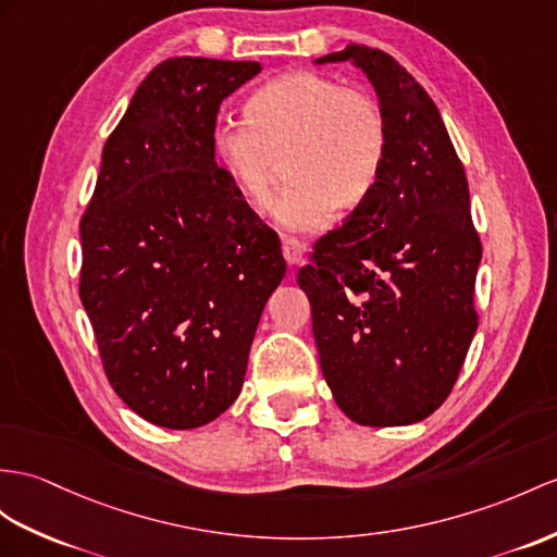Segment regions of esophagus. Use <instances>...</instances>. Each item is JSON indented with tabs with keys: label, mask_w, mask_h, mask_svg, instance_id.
<instances>
[{
	"label": "esophagus",
	"mask_w": 557,
	"mask_h": 557,
	"mask_svg": "<svg viewBox=\"0 0 557 557\" xmlns=\"http://www.w3.org/2000/svg\"><path fill=\"white\" fill-rule=\"evenodd\" d=\"M283 257L290 267L302 264L305 260V243H300L297 238H283Z\"/></svg>",
	"instance_id": "esophagus-1"
}]
</instances>
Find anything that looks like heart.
Returning a JSON list of instances; mask_svg holds the SVG:
<instances>
[{
  "label": "heart",
  "mask_w": 557,
  "mask_h": 557,
  "mask_svg": "<svg viewBox=\"0 0 557 557\" xmlns=\"http://www.w3.org/2000/svg\"><path fill=\"white\" fill-rule=\"evenodd\" d=\"M246 120L222 117L212 127V153L252 206H264L283 156L288 184L271 206L286 232L329 226L337 210L371 196L387 158L389 129L369 94L333 77L295 71L255 89Z\"/></svg>",
  "instance_id": "heart-1"
}]
</instances>
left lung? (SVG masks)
<instances>
[{"label":"left lung","mask_w":557,"mask_h":557,"mask_svg":"<svg viewBox=\"0 0 557 557\" xmlns=\"http://www.w3.org/2000/svg\"><path fill=\"white\" fill-rule=\"evenodd\" d=\"M314 63H351L369 77L389 144L371 196L317 240L297 286L345 416L411 425L449 397L478 331L482 246L466 170L435 101L389 53L351 45Z\"/></svg>","instance_id":"obj_1"}]
</instances>
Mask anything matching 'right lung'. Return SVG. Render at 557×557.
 I'll return each mask as SVG.
<instances>
[{"mask_svg": "<svg viewBox=\"0 0 557 557\" xmlns=\"http://www.w3.org/2000/svg\"><path fill=\"white\" fill-rule=\"evenodd\" d=\"M262 65L176 57L156 65L108 137L79 222V300L108 381L160 428L208 425L236 401L278 236L216 168L212 127Z\"/></svg>", "mask_w": 557, "mask_h": 557, "instance_id": "obj_1", "label": "right lung"}]
</instances>
